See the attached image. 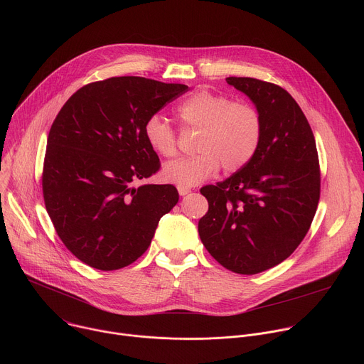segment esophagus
<instances>
[{
    "label": "esophagus",
    "instance_id": "obj_1",
    "mask_svg": "<svg viewBox=\"0 0 364 364\" xmlns=\"http://www.w3.org/2000/svg\"><path fill=\"white\" fill-rule=\"evenodd\" d=\"M190 193V188H187V187H178V194L180 196H186V194H188Z\"/></svg>",
    "mask_w": 364,
    "mask_h": 364
}]
</instances>
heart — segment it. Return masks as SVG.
Masks as SVG:
<instances>
[{"instance_id": "obj_1", "label": "heart", "mask_w": 364, "mask_h": 364, "mask_svg": "<svg viewBox=\"0 0 364 364\" xmlns=\"http://www.w3.org/2000/svg\"><path fill=\"white\" fill-rule=\"evenodd\" d=\"M176 117L183 131L197 132L194 151L198 152L164 166L163 178L178 187L200 184L220 167L228 174L242 170L264 136V119L255 107L210 90H197L184 99ZM144 136L160 157L177 155V132L161 117L152 115L145 121Z\"/></svg>"}]
</instances>
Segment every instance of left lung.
<instances>
[{
	"instance_id": "obj_1",
	"label": "left lung",
	"mask_w": 364,
	"mask_h": 364,
	"mask_svg": "<svg viewBox=\"0 0 364 364\" xmlns=\"http://www.w3.org/2000/svg\"><path fill=\"white\" fill-rule=\"evenodd\" d=\"M226 82L252 99L264 136L249 164L200 188L209 210L198 235L222 267L255 275L285 261L308 233L320 200V161L313 129L285 89L253 77Z\"/></svg>"
}]
</instances>
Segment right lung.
<instances>
[{"instance_id": "add662e5", "label": "right lung", "mask_w": 364, "mask_h": 364, "mask_svg": "<svg viewBox=\"0 0 364 364\" xmlns=\"http://www.w3.org/2000/svg\"><path fill=\"white\" fill-rule=\"evenodd\" d=\"M187 90L139 76L109 77L75 92L53 121L44 204L60 240L83 264L100 271L131 265L177 204L173 184L132 183L161 166L145 141V121Z\"/></svg>"}]
</instances>
